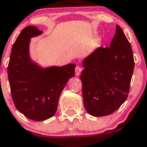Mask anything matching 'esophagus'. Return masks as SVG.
I'll use <instances>...</instances> for the list:
<instances>
[{"label":"esophagus","mask_w":147,"mask_h":147,"mask_svg":"<svg viewBox=\"0 0 147 147\" xmlns=\"http://www.w3.org/2000/svg\"><path fill=\"white\" fill-rule=\"evenodd\" d=\"M81 70H82V68L80 66H76V67L75 69V74L76 76H79L80 74H81Z\"/></svg>","instance_id":"1"}]
</instances>
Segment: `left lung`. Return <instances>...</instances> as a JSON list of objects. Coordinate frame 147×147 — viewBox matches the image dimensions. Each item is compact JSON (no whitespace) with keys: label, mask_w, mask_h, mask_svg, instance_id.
<instances>
[{"label":"left lung","mask_w":147,"mask_h":147,"mask_svg":"<svg viewBox=\"0 0 147 147\" xmlns=\"http://www.w3.org/2000/svg\"><path fill=\"white\" fill-rule=\"evenodd\" d=\"M84 103L95 117L112 114L126 100L134 67L131 47L117 25L110 47H99L83 61Z\"/></svg>","instance_id":"1"}]
</instances>
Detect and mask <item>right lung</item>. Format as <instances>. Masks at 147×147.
Segmentation results:
<instances>
[{
  "instance_id": "obj_1",
  "label": "right lung",
  "mask_w": 147,
  "mask_h": 147,
  "mask_svg": "<svg viewBox=\"0 0 147 147\" xmlns=\"http://www.w3.org/2000/svg\"><path fill=\"white\" fill-rule=\"evenodd\" d=\"M42 33L34 26L24 28L13 44L7 66L15 106L34 121L45 120L55 114L63 89L75 75L74 63L43 69L32 61L29 54L30 39Z\"/></svg>"
}]
</instances>
